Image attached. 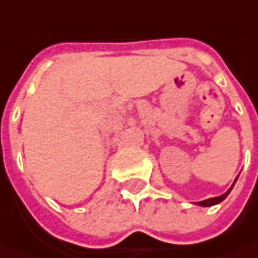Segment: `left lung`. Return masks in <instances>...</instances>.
<instances>
[{
  "instance_id": "obj_1",
  "label": "left lung",
  "mask_w": 258,
  "mask_h": 258,
  "mask_svg": "<svg viewBox=\"0 0 258 258\" xmlns=\"http://www.w3.org/2000/svg\"><path fill=\"white\" fill-rule=\"evenodd\" d=\"M237 178H239V176H237ZM237 178L234 179V182H233L232 186L227 189V192H225L223 195L215 196V198H209V199H206V201H201V202H198V205H199V206H203V208H208V206H213V205H217V203H220L222 201H225L226 198H227V195L230 194V190L233 189V186H234V183H236Z\"/></svg>"
}]
</instances>
